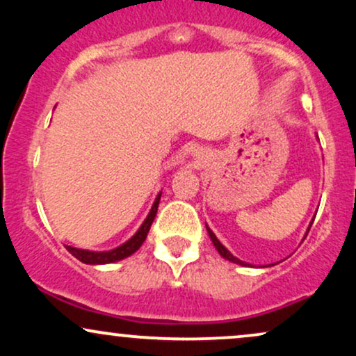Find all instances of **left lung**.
<instances>
[{
	"label": "left lung",
	"instance_id": "8db88e82",
	"mask_svg": "<svg viewBox=\"0 0 356 356\" xmlns=\"http://www.w3.org/2000/svg\"><path fill=\"white\" fill-rule=\"evenodd\" d=\"M313 220H314V218L312 219V222H309V226H308V231H309V227H312ZM206 229H207V232H209V238H211V241H212V244H214V248L218 249V252H219L220 256L224 257V259L231 261V263H234V264H239V266H251V264H249V263H244V261H241V259H238V257H236V256H232L231 252L227 251V249L224 248L222 244H220V241H219L218 238H216V234H214V232L211 231V227L207 226V224H206ZM308 231H306V234H308Z\"/></svg>",
	"mask_w": 356,
	"mask_h": 356
}]
</instances>
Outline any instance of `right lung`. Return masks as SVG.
Returning <instances> with one entry per match:
<instances>
[{
	"instance_id": "1",
	"label": "right lung",
	"mask_w": 356,
	"mask_h": 356,
	"mask_svg": "<svg viewBox=\"0 0 356 356\" xmlns=\"http://www.w3.org/2000/svg\"><path fill=\"white\" fill-rule=\"evenodd\" d=\"M161 194L162 192H159L157 197H155L152 207H150L149 214H147V218L144 219V222H142V226L138 227L136 234H134L129 241H125L124 244L110 249V251H90V249L67 246L68 252L85 264H110V263H117V261H122V259H125V257L132 256L134 252L138 251V248L144 244L147 234H149V229H150V226H152L155 214H157L159 202H161Z\"/></svg>"
}]
</instances>
